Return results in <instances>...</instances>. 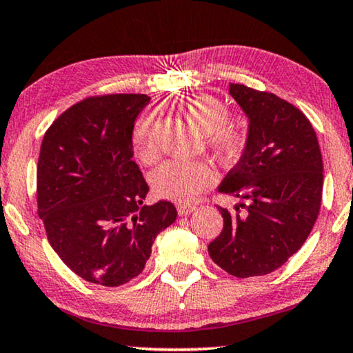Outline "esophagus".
Returning <instances> with one entry per match:
<instances>
[{
	"mask_svg": "<svg viewBox=\"0 0 353 353\" xmlns=\"http://www.w3.org/2000/svg\"><path fill=\"white\" fill-rule=\"evenodd\" d=\"M196 210V206L195 205H177V212H179V216H188L190 214V212H193Z\"/></svg>",
	"mask_w": 353,
	"mask_h": 353,
	"instance_id": "obj_1",
	"label": "esophagus"
}]
</instances>
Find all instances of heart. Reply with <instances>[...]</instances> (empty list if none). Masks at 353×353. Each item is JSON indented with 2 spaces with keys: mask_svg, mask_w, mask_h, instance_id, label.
<instances>
[{
  "mask_svg": "<svg viewBox=\"0 0 353 353\" xmlns=\"http://www.w3.org/2000/svg\"><path fill=\"white\" fill-rule=\"evenodd\" d=\"M188 123L196 129L219 163L235 165L248 145V132L236 123L228 121V108L210 96H196L182 107ZM158 113L147 112L139 118L132 131V147L142 163H153L160 155L157 143ZM216 172L205 161L170 160L158 166L152 174V187L160 196L179 203L195 200L198 193L211 187Z\"/></svg>",
  "mask_w": 353,
  "mask_h": 353,
  "instance_id": "heart-1",
  "label": "heart"
}]
</instances>
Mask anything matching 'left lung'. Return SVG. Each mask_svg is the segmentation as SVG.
<instances>
[{
    "mask_svg": "<svg viewBox=\"0 0 353 353\" xmlns=\"http://www.w3.org/2000/svg\"><path fill=\"white\" fill-rule=\"evenodd\" d=\"M250 118L248 145L219 185L241 203L219 208L224 228L211 259L236 278L267 275L299 248L319 217L323 160L314 126L299 108L267 91L230 83Z\"/></svg>",
    "mask_w": 353,
    "mask_h": 353,
    "instance_id": "left-lung-1",
    "label": "left lung"
}]
</instances>
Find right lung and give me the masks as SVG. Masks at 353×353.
I'll return each mask as SVG.
<instances>
[{"mask_svg":"<svg viewBox=\"0 0 353 353\" xmlns=\"http://www.w3.org/2000/svg\"><path fill=\"white\" fill-rule=\"evenodd\" d=\"M145 94L94 96L67 108L43 137L38 216L63 264L96 285L136 278L161 230L176 221L170 201L142 205L148 185L132 161L134 121Z\"/></svg>","mask_w":353,"mask_h":353,"instance_id":"right-lung-1","label":"right lung"}]
</instances>
